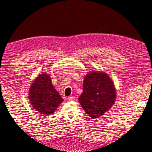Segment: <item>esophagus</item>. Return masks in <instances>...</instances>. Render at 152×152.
Masks as SVG:
<instances>
[{
  "label": "esophagus",
  "instance_id": "esophagus-1",
  "mask_svg": "<svg viewBox=\"0 0 152 152\" xmlns=\"http://www.w3.org/2000/svg\"><path fill=\"white\" fill-rule=\"evenodd\" d=\"M68 99L69 101H73V100H75V97L73 96H69V97H68Z\"/></svg>",
  "mask_w": 152,
  "mask_h": 152
}]
</instances>
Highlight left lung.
<instances>
[{"label": "left lung", "instance_id": "1", "mask_svg": "<svg viewBox=\"0 0 152 152\" xmlns=\"http://www.w3.org/2000/svg\"><path fill=\"white\" fill-rule=\"evenodd\" d=\"M116 94L115 87L108 75L103 72H91L84 77L83 93L79 101L86 113L96 118L113 107Z\"/></svg>", "mask_w": 152, "mask_h": 152}]
</instances>
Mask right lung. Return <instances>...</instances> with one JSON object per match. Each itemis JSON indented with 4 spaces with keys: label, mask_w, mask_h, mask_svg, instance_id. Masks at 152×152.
Wrapping results in <instances>:
<instances>
[{
    "label": "right lung",
    "mask_w": 152,
    "mask_h": 152,
    "mask_svg": "<svg viewBox=\"0 0 152 152\" xmlns=\"http://www.w3.org/2000/svg\"><path fill=\"white\" fill-rule=\"evenodd\" d=\"M28 98L36 111L45 116L53 114L63 102L54 87L50 75L45 73L40 74L34 81L29 89Z\"/></svg>",
    "instance_id": "right-lung-1"
}]
</instances>
